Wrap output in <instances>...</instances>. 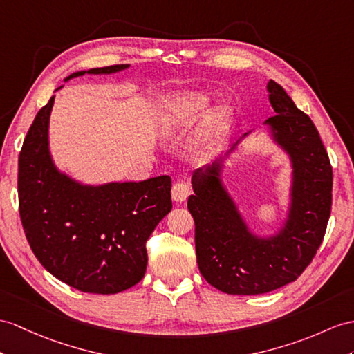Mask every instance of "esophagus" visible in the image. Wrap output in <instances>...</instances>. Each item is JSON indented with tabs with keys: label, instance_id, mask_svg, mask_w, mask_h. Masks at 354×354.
I'll return each instance as SVG.
<instances>
[{
	"label": "esophagus",
	"instance_id": "obj_1",
	"mask_svg": "<svg viewBox=\"0 0 354 354\" xmlns=\"http://www.w3.org/2000/svg\"><path fill=\"white\" fill-rule=\"evenodd\" d=\"M189 186L185 182H177L171 189V196L176 203H182L189 196Z\"/></svg>",
	"mask_w": 354,
	"mask_h": 354
}]
</instances>
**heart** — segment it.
I'll return each instance as SVG.
<instances>
[{
    "label": "heart",
    "instance_id": "obj_1",
    "mask_svg": "<svg viewBox=\"0 0 354 354\" xmlns=\"http://www.w3.org/2000/svg\"><path fill=\"white\" fill-rule=\"evenodd\" d=\"M210 105V97L203 93H185L168 103L163 127L167 132H177L180 129L191 126L200 118ZM228 109L219 106L209 112L195 138V149L198 153L212 150L227 131Z\"/></svg>",
    "mask_w": 354,
    "mask_h": 354
}]
</instances>
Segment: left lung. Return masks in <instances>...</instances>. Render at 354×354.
I'll list each match as a JSON object with an SVG mask.
<instances>
[{
	"mask_svg": "<svg viewBox=\"0 0 354 354\" xmlns=\"http://www.w3.org/2000/svg\"><path fill=\"white\" fill-rule=\"evenodd\" d=\"M274 115L267 118L273 142L291 162L290 207L282 227L261 237L249 230L222 183L225 156L192 174L187 209L195 221L196 263L204 279L227 295H263L296 281L320 248L332 209V167L313 120L279 84L267 82Z\"/></svg>",
	"mask_w": 354,
	"mask_h": 354,
	"instance_id": "obj_1",
	"label": "left lung"
}]
</instances>
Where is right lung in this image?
Returning <instances> with one entry per match:
<instances>
[{"mask_svg": "<svg viewBox=\"0 0 354 354\" xmlns=\"http://www.w3.org/2000/svg\"><path fill=\"white\" fill-rule=\"evenodd\" d=\"M127 67L90 68L64 81ZM54 99L37 112L19 154V214L25 236L37 260L57 279L84 292L115 295L144 278L145 242L172 209L171 177L91 186L64 174L49 151Z\"/></svg>", "mask_w": 354, "mask_h": 354, "instance_id": "add662e5", "label": "right lung"}]
</instances>
